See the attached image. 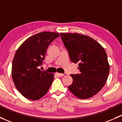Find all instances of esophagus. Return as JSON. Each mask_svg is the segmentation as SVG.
Returning <instances> with one entry per match:
<instances>
[{"instance_id": "1", "label": "esophagus", "mask_w": 122, "mask_h": 122, "mask_svg": "<svg viewBox=\"0 0 122 122\" xmlns=\"http://www.w3.org/2000/svg\"><path fill=\"white\" fill-rule=\"evenodd\" d=\"M56 75H57V76H60V77H61V76H63L64 75V74H60V73H57V72H56Z\"/></svg>"}]
</instances>
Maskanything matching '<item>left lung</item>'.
Instances as JSON below:
<instances>
[{"instance_id": "obj_1", "label": "left lung", "mask_w": 122, "mask_h": 122, "mask_svg": "<svg viewBox=\"0 0 122 122\" xmlns=\"http://www.w3.org/2000/svg\"><path fill=\"white\" fill-rule=\"evenodd\" d=\"M70 60L78 63L80 73L71 74L73 82L69 90L80 99L95 95L104 86L109 73L105 49L89 36L78 33H60Z\"/></svg>"}]
</instances>
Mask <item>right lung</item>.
Wrapping results in <instances>:
<instances>
[{"instance_id":"obj_1","label":"right lung","mask_w":122,"mask_h":122,"mask_svg":"<svg viewBox=\"0 0 122 122\" xmlns=\"http://www.w3.org/2000/svg\"><path fill=\"white\" fill-rule=\"evenodd\" d=\"M60 34L41 32L25 40L18 48L12 62L11 76L15 86L25 98L36 101L47 93L53 74L41 71L48 46Z\"/></svg>"}]
</instances>
